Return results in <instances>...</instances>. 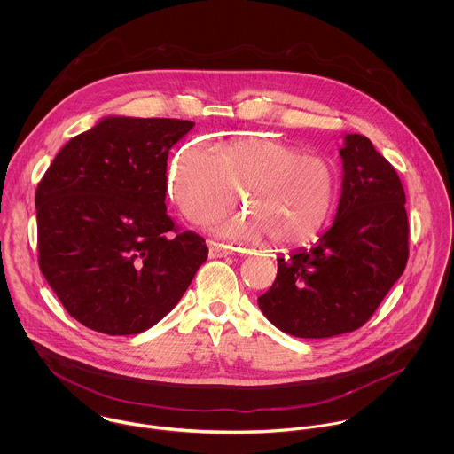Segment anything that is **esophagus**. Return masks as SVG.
<instances>
[{
  "instance_id": "1",
  "label": "esophagus",
  "mask_w": 454,
  "mask_h": 454,
  "mask_svg": "<svg viewBox=\"0 0 454 454\" xmlns=\"http://www.w3.org/2000/svg\"><path fill=\"white\" fill-rule=\"evenodd\" d=\"M232 250L223 247V245H218V243H209V257L211 259H222V257H227L231 255Z\"/></svg>"
}]
</instances>
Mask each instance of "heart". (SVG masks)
<instances>
[{
	"mask_svg": "<svg viewBox=\"0 0 454 454\" xmlns=\"http://www.w3.org/2000/svg\"><path fill=\"white\" fill-rule=\"evenodd\" d=\"M169 192L195 223L229 211L241 194L248 215L218 222V238L257 241L265 234L274 245L297 247L324 227L335 199V173L322 155L301 153L272 137L238 139L220 152L192 143L171 168Z\"/></svg>",
	"mask_w": 454,
	"mask_h": 454,
	"instance_id": "1",
	"label": "heart"
}]
</instances>
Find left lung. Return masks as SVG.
<instances>
[{"instance_id":"obj_1","label":"left lung","mask_w":454,"mask_h":454,"mask_svg":"<svg viewBox=\"0 0 454 454\" xmlns=\"http://www.w3.org/2000/svg\"><path fill=\"white\" fill-rule=\"evenodd\" d=\"M342 184L333 223L309 250L278 257L260 311L281 332L324 339L365 324L409 257L405 192L388 160L362 134L339 150Z\"/></svg>"}]
</instances>
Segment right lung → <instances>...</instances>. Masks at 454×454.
<instances>
[{
    "label": "right lung",
    "mask_w": 454,
    "mask_h": 454,
    "mask_svg": "<svg viewBox=\"0 0 454 454\" xmlns=\"http://www.w3.org/2000/svg\"><path fill=\"white\" fill-rule=\"evenodd\" d=\"M191 121L105 117L71 137L38 184L40 269L82 325L139 333L184 297L207 247L166 211L168 153Z\"/></svg>",
    "instance_id": "right-lung-1"
}]
</instances>
